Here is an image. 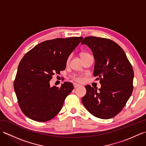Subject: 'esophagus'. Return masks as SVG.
Masks as SVG:
<instances>
[{
  "mask_svg": "<svg viewBox=\"0 0 146 146\" xmlns=\"http://www.w3.org/2000/svg\"><path fill=\"white\" fill-rule=\"evenodd\" d=\"M73 86H74V88H78V87H79V86H80V85L78 84V83H74Z\"/></svg>",
  "mask_w": 146,
  "mask_h": 146,
  "instance_id": "1",
  "label": "esophagus"
}]
</instances>
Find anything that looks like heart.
Returning <instances> with one entry per match:
<instances>
[{
    "label": "heart",
    "instance_id": "b5f03b06",
    "mask_svg": "<svg viewBox=\"0 0 146 146\" xmlns=\"http://www.w3.org/2000/svg\"><path fill=\"white\" fill-rule=\"evenodd\" d=\"M86 54H88L86 53V52H82V53L80 54V56H81V58H82V57H83V56H85ZM70 58V57H69V58H68V61H69ZM73 78H74V80H76V81H78V82H82L83 81V78H82V77L80 76H78V75L74 76H73Z\"/></svg>",
    "mask_w": 146,
    "mask_h": 146
}]
</instances>
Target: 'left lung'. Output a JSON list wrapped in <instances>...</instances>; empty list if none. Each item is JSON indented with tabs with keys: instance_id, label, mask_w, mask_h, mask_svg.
Listing matches in <instances>:
<instances>
[{
	"instance_id": "1",
	"label": "left lung",
	"mask_w": 146,
	"mask_h": 146,
	"mask_svg": "<svg viewBox=\"0 0 146 146\" xmlns=\"http://www.w3.org/2000/svg\"><path fill=\"white\" fill-rule=\"evenodd\" d=\"M81 44L91 49L95 59L94 76L101 84L99 89L86 85L82 103L95 117L110 119L122 110L132 93V65L120 46L110 39L88 36Z\"/></svg>"
}]
</instances>
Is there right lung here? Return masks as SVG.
Masks as SVG:
<instances>
[{"label": "right lung", "instance_id": "add662e5", "mask_svg": "<svg viewBox=\"0 0 146 146\" xmlns=\"http://www.w3.org/2000/svg\"><path fill=\"white\" fill-rule=\"evenodd\" d=\"M83 38H56L39 43L27 52L18 66L14 88L21 110L38 122L52 119L60 112L73 90L70 82L51 86L55 73L66 68L68 57Z\"/></svg>", "mask_w": 146, "mask_h": 146}]
</instances>
